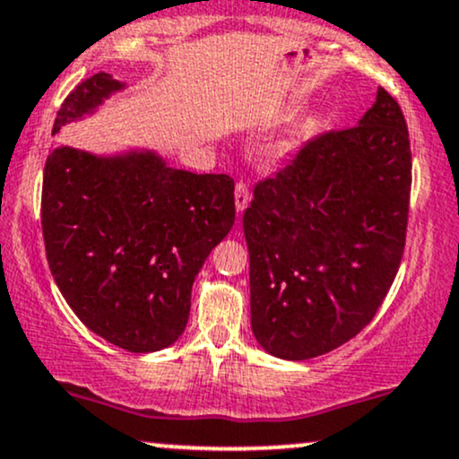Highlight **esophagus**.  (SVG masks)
<instances>
[{"label":"esophagus","mask_w":459,"mask_h":459,"mask_svg":"<svg viewBox=\"0 0 459 459\" xmlns=\"http://www.w3.org/2000/svg\"><path fill=\"white\" fill-rule=\"evenodd\" d=\"M247 203H250V189H247L244 181H239L235 186V209H237V213H244Z\"/></svg>","instance_id":"1"}]
</instances>
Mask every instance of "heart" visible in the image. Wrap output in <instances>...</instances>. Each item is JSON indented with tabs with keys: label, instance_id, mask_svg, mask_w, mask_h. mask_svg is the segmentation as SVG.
<instances>
[{
	"label": "heart",
	"instance_id": "heart-1",
	"mask_svg": "<svg viewBox=\"0 0 459 459\" xmlns=\"http://www.w3.org/2000/svg\"><path fill=\"white\" fill-rule=\"evenodd\" d=\"M289 149H291V146H289V144H282V146H278V149L273 151V155H276V157H282L284 152H289Z\"/></svg>",
	"mask_w": 459,
	"mask_h": 459
}]
</instances>
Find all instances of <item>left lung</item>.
I'll list each match as a JSON object with an SVG mask.
<instances>
[{"label": "left lung", "instance_id": "obj_1", "mask_svg": "<svg viewBox=\"0 0 459 459\" xmlns=\"http://www.w3.org/2000/svg\"><path fill=\"white\" fill-rule=\"evenodd\" d=\"M412 183L408 127L384 88L356 127L317 135L252 192V334L267 354L336 350L380 308L402 263Z\"/></svg>", "mask_w": 459, "mask_h": 459}]
</instances>
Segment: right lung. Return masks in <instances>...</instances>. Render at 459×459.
I'll return each mask as SVG.
<instances>
[{
	"label": "right lung",
	"instance_id": "add662e5",
	"mask_svg": "<svg viewBox=\"0 0 459 459\" xmlns=\"http://www.w3.org/2000/svg\"><path fill=\"white\" fill-rule=\"evenodd\" d=\"M127 83L109 73L62 103L54 135ZM235 181L172 168L144 146L97 155L56 146L45 163L43 237L54 281L94 334L134 354L186 332L192 284L235 224Z\"/></svg>",
	"mask_w": 459,
	"mask_h": 459
}]
</instances>
